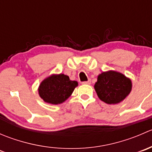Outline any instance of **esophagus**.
Segmentation results:
<instances>
[{
  "mask_svg": "<svg viewBox=\"0 0 152 152\" xmlns=\"http://www.w3.org/2000/svg\"><path fill=\"white\" fill-rule=\"evenodd\" d=\"M90 83H91V80H90V79H89V80L87 81V82H82V84H83V85H90Z\"/></svg>",
  "mask_w": 152,
  "mask_h": 152,
  "instance_id": "34e87169",
  "label": "esophagus"
}]
</instances>
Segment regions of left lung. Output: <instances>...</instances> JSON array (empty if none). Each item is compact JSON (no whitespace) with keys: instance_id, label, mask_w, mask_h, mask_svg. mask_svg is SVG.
<instances>
[{"instance_id":"8db88e82","label":"left lung","mask_w":152,"mask_h":152,"mask_svg":"<svg viewBox=\"0 0 152 152\" xmlns=\"http://www.w3.org/2000/svg\"><path fill=\"white\" fill-rule=\"evenodd\" d=\"M94 87L102 102L112 104L119 103L129 94L132 82L124 75L110 70L99 75Z\"/></svg>"}]
</instances>
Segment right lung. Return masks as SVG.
<instances>
[{"mask_svg":"<svg viewBox=\"0 0 152 152\" xmlns=\"http://www.w3.org/2000/svg\"><path fill=\"white\" fill-rule=\"evenodd\" d=\"M77 85V82L70 80L66 75H53L42 81L39 94L47 103L59 104L70 97Z\"/></svg>","mask_w":152,"mask_h":152,"instance_id":"add662e5","label":"right lung"}]
</instances>
